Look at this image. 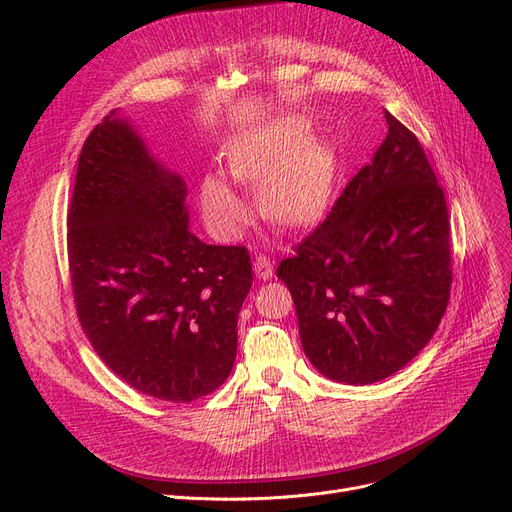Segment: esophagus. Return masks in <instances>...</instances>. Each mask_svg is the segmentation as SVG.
I'll list each match as a JSON object with an SVG mask.
<instances>
[{
	"label": "esophagus",
	"mask_w": 512,
	"mask_h": 512,
	"mask_svg": "<svg viewBox=\"0 0 512 512\" xmlns=\"http://www.w3.org/2000/svg\"><path fill=\"white\" fill-rule=\"evenodd\" d=\"M254 273L258 280H271L273 277V262L265 256V254H258L254 260Z\"/></svg>",
	"instance_id": "34e87169"
}]
</instances>
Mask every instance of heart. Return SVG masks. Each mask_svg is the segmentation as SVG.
Instances as JSON below:
<instances>
[{"mask_svg":"<svg viewBox=\"0 0 512 512\" xmlns=\"http://www.w3.org/2000/svg\"><path fill=\"white\" fill-rule=\"evenodd\" d=\"M307 123L290 117L243 138L228 156V173L241 183H260V203L277 224L312 222L333 190L329 149L305 141ZM209 222L224 235H235L247 222L245 200L220 175H209L200 188Z\"/></svg>","mask_w":512,"mask_h":512,"instance_id":"obj_1","label":"heart"}]
</instances>
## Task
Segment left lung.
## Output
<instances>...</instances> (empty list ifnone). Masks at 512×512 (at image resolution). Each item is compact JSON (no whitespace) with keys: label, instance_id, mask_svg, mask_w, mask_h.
<instances>
[{"label":"left lung","instance_id":"8db88e82","mask_svg":"<svg viewBox=\"0 0 512 512\" xmlns=\"http://www.w3.org/2000/svg\"><path fill=\"white\" fill-rule=\"evenodd\" d=\"M389 134L333 209L277 267L307 359L337 382L393 376L436 333L451 297L444 190L418 138Z\"/></svg>","mask_w":512,"mask_h":512}]
</instances>
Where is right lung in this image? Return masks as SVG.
<instances>
[{
	"label": "right lung",
	"mask_w": 512,
	"mask_h": 512,
	"mask_svg": "<svg viewBox=\"0 0 512 512\" xmlns=\"http://www.w3.org/2000/svg\"><path fill=\"white\" fill-rule=\"evenodd\" d=\"M185 183L115 113L87 136L68 211L76 316L104 365L132 389L188 404L220 389L252 288L241 245L192 235Z\"/></svg>",
	"instance_id": "right-lung-1"
}]
</instances>
